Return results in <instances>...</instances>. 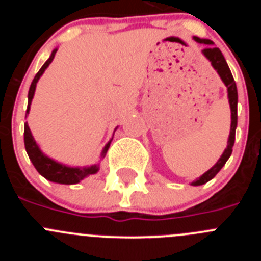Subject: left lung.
I'll return each mask as SVG.
<instances>
[{
	"label": "left lung",
	"instance_id": "obj_1",
	"mask_svg": "<svg viewBox=\"0 0 261 261\" xmlns=\"http://www.w3.org/2000/svg\"><path fill=\"white\" fill-rule=\"evenodd\" d=\"M197 43H201V44H208L209 47H206L205 49H202V55H204L206 59L211 61L212 66L217 70L218 75L221 77L223 84L227 87V96H229V103H230V110H231V126H230V136L229 141H227V147L225 149L223 154L221 155V158L218 159V162L208 170V171L202 174L199 179H196L195 181H192V186H202V184L208 183L209 180H212L214 176H216L218 172H220L221 168L225 166V163L227 162V159L230 158L232 153V146H234L235 141V129H237V124H238V91H237V85H235V81L232 78L231 71H230L229 65L226 62L225 57H223L222 52H221L218 48L212 47L213 41L209 40V39H200L197 36H193Z\"/></svg>",
	"mask_w": 261,
	"mask_h": 261
}]
</instances>
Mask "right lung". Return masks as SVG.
<instances>
[{"label": "right lung", "instance_id": "1", "mask_svg": "<svg viewBox=\"0 0 261 261\" xmlns=\"http://www.w3.org/2000/svg\"><path fill=\"white\" fill-rule=\"evenodd\" d=\"M56 52L57 49L52 50L49 59L44 62V65L41 66L40 70L36 73L35 78L32 80L31 86H30L29 90V105H27L26 116L30 112V106H31L32 98H34V94H35L36 84H38L39 78L41 77V74L44 73V70L48 68V65L52 62ZM111 141H112V140H110L108 144L105 146V149H103L102 154H100L102 158L106 156V153H107L108 147H110ZM24 147H26V151L27 154H29L30 161L32 162V165L35 166V168L38 170L39 174H40L41 176H44L47 180L53 181V183L77 184L80 183L81 180H84L85 177H87L89 175L96 174V172L99 171V165H93L89 166V167H69V166L56 162V161H53L52 158L45 155V154L39 149L38 144H36V141L34 140V137H32L31 130H30L29 124L27 123L24 124Z\"/></svg>", "mask_w": 261, "mask_h": 261}]
</instances>
